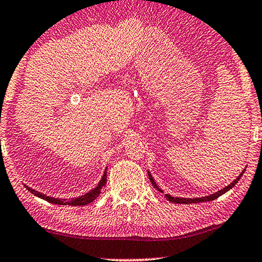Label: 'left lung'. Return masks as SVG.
I'll return each instance as SVG.
<instances>
[{
    "mask_svg": "<svg viewBox=\"0 0 262 262\" xmlns=\"http://www.w3.org/2000/svg\"><path fill=\"white\" fill-rule=\"evenodd\" d=\"M245 170H246V169H244L243 171H241L239 177H237V178L235 179V180H234L233 182L229 183L228 186H226L225 188H222V189H220V190H217V192H216V193H214V194L207 195V196H202V198H194V199H192V198H175V196H171V195H169V194H166L165 196H166L167 200L170 201V202H173V204H198V202H207V201L215 200V199H217L219 196H221V195H222V194H225L226 192H228L229 189H232L233 187L236 185L237 181L240 180V178L243 177V175H244ZM148 177H149V180H150V182H151V185L154 186V188L158 189L159 192H162V190L159 188V186L156 185V182H155V180L153 179V177H151V174H150V171H149V170H148Z\"/></svg>",
    "mask_w": 262,
    "mask_h": 262,
    "instance_id": "left-lung-1",
    "label": "left lung"
}]
</instances>
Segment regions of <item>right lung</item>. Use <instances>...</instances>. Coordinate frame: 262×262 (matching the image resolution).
I'll use <instances>...</instances> for the list:
<instances>
[{"mask_svg": "<svg viewBox=\"0 0 262 262\" xmlns=\"http://www.w3.org/2000/svg\"><path fill=\"white\" fill-rule=\"evenodd\" d=\"M106 182H107V168L104 169L102 178H101V180L99 181V183H97V186L95 187V188H93L91 192L85 193L84 195H81V196H79V198H73V199H57V198L48 196V195H46L43 193L37 192V190L30 188V187H28L27 185H25V187L29 190L31 194L36 195V196L40 198V199H43V200L50 202V204L75 207V206H85V205H88V204H91V202H93L97 196H99L100 193H101V189H102V187L104 185H106Z\"/></svg>", "mask_w": 262, "mask_h": 262, "instance_id": "obj_1", "label": "right lung"}]
</instances>
